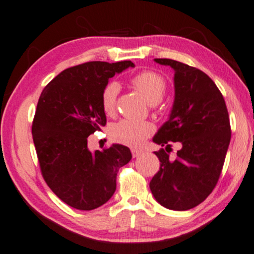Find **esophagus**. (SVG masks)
Segmentation results:
<instances>
[{"mask_svg":"<svg viewBox=\"0 0 254 254\" xmlns=\"http://www.w3.org/2000/svg\"><path fill=\"white\" fill-rule=\"evenodd\" d=\"M142 150L139 149H131V154H132V157H138L140 154H142Z\"/></svg>","mask_w":254,"mask_h":254,"instance_id":"esophagus-1","label":"esophagus"}]
</instances>
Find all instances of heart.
Wrapping results in <instances>:
<instances>
[{"label":"heart","mask_w":254,"mask_h":254,"mask_svg":"<svg viewBox=\"0 0 254 254\" xmlns=\"http://www.w3.org/2000/svg\"><path fill=\"white\" fill-rule=\"evenodd\" d=\"M132 85L144 96L149 104H157L167 92V81L160 73L155 71H142L132 78ZM119 92V85L116 81H109L100 93V105L108 116H114L116 103ZM155 127L151 122H135L130 119H122L111 127L110 135L112 139L122 144L139 146L151 136Z\"/></svg>","instance_id":"obj_1"}]
</instances>
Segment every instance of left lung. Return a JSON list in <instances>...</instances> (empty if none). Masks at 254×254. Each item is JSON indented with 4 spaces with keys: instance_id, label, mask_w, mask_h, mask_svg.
Returning <instances> with one entry per match:
<instances>
[{
    "instance_id": "1",
    "label": "left lung",
    "mask_w": 254,
    "mask_h": 254,
    "mask_svg": "<svg viewBox=\"0 0 254 254\" xmlns=\"http://www.w3.org/2000/svg\"><path fill=\"white\" fill-rule=\"evenodd\" d=\"M174 69L175 100L169 121L155 135L160 170L150 181L156 201L173 210L200 204L219 181L231 140L227 106L214 81L195 67L172 59H155ZM182 148L169 156L171 142Z\"/></svg>"
}]
</instances>
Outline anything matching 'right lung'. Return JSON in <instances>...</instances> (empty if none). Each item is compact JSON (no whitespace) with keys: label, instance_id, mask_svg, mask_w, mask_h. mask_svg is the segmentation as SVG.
Returning <instances> with one entry per match:
<instances>
[{"label":"right lung","instance_id":"1","mask_svg":"<svg viewBox=\"0 0 254 254\" xmlns=\"http://www.w3.org/2000/svg\"><path fill=\"white\" fill-rule=\"evenodd\" d=\"M135 67L130 60L88 61L69 67L39 98L32 125L42 177L54 194L79 210H92L111 198L119 168L129 163L127 146L91 152L87 137L105 127L103 87L116 73Z\"/></svg>","mask_w":254,"mask_h":254}]
</instances>
